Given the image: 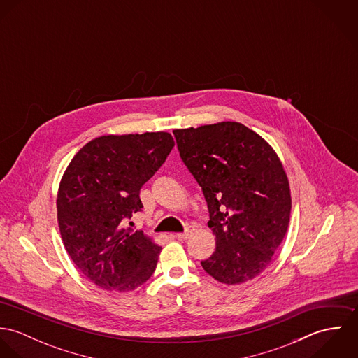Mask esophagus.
<instances>
[{
  "instance_id": "1",
  "label": "esophagus",
  "mask_w": 358,
  "mask_h": 358,
  "mask_svg": "<svg viewBox=\"0 0 358 358\" xmlns=\"http://www.w3.org/2000/svg\"><path fill=\"white\" fill-rule=\"evenodd\" d=\"M192 233H193V227H189L185 233H178L175 237L179 240H187L192 236Z\"/></svg>"
}]
</instances>
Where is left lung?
<instances>
[{
    "mask_svg": "<svg viewBox=\"0 0 358 358\" xmlns=\"http://www.w3.org/2000/svg\"><path fill=\"white\" fill-rule=\"evenodd\" d=\"M178 149L203 189L216 251L201 262L216 281L257 277L281 245L291 217V189L275 150L236 121L175 129Z\"/></svg>",
    "mask_w": 358,
    "mask_h": 358,
    "instance_id": "obj_1",
    "label": "left lung"
}]
</instances>
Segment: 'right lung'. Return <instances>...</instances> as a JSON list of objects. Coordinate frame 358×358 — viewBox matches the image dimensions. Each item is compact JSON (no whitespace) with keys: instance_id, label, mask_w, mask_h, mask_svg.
<instances>
[{"instance_id":"right-lung-1","label":"right lung","mask_w":358,"mask_h":358,"mask_svg":"<svg viewBox=\"0 0 358 358\" xmlns=\"http://www.w3.org/2000/svg\"><path fill=\"white\" fill-rule=\"evenodd\" d=\"M175 142L168 132L103 135L67 165L57 190V226L80 271L106 291L128 292L154 273L161 247L127 219L143 206L142 186Z\"/></svg>"}]
</instances>
